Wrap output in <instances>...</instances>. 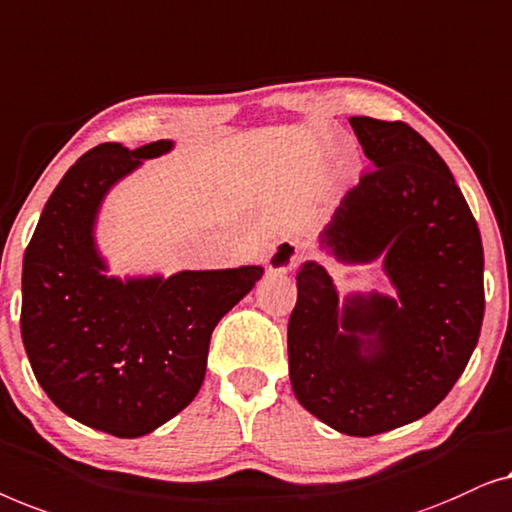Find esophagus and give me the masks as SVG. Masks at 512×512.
I'll return each instance as SVG.
<instances>
[{"label":"esophagus","mask_w":512,"mask_h":512,"mask_svg":"<svg viewBox=\"0 0 512 512\" xmlns=\"http://www.w3.org/2000/svg\"><path fill=\"white\" fill-rule=\"evenodd\" d=\"M308 255V246L299 241H280L269 255V273H287Z\"/></svg>","instance_id":"34e87169"}]
</instances>
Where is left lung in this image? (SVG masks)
Here are the masks:
<instances>
[{
    "label": "left lung",
    "mask_w": 512,
    "mask_h": 512,
    "mask_svg": "<svg viewBox=\"0 0 512 512\" xmlns=\"http://www.w3.org/2000/svg\"><path fill=\"white\" fill-rule=\"evenodd\" d=\"M373 171L318 236L343 266L380 262L392 294L341 297L325 266L297 273L287 325L294 397L345 436H376L441 403L478 345L482 241L441 155L408 122L350 118Z\"/></svg>",
    "instance_id": "8db88e82"
}]
</instances>
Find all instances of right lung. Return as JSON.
<instances>
[{"label": "right lung", "instance_id": "obj_1", "mask_svg": "<svg viewBox=\"0 0 512 512\" xmlns=\"http://www.w3.org/2000/svg\"><path fill=\"white\" fill-rule=\"evenodd\" d=\"M176 141L99 143L43 206L23 259L20 334L48 399L85 427L146 436L197 397L211 334L262 266L111 276L97 243L104 199Z\"/></svg>", "mask_w": 512, "mask_h": 512}]
</instances>
